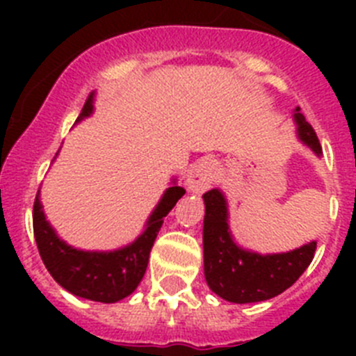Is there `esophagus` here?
<instances>
[{
    "mask_svg": "<svg viewBox=\"0 0 356 356\" xmlns=\"http://www.w3.org/2000/svg\"><path fill=\"white\" fill-rule=\"evenodd\" d=\"M216 163L210 159H203L201 162H197L187 175V180H185V185L191 193L201 194L205 193L207 188H210L216 181Z\"/></svg>",
    "mask_w": 356,
    "mask_h": 356,
    "instance_id": "obj_1",
    "label": "esophagus"
}]
</instances>
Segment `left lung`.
Listing matches in <instances>:
<instances>
[{
	"mask_svg": "<svg viewBox=\"0 0 356 356\" xmlns=\"http://www.w3.org/2000/svg\"><path fill=\"white\" fill-rule=\"evenodd\" d=\"M292 119L296 134L303 146L323 155L316 131L296 106ZM205 221H203V262L205 280L210 291L232 303H257L271 300L287 291L305 273L316 253L317 242L312 241L287 253L260 254L235 242L228 222V201L219 188L203 194Z\"/></svg>",
	"mask_w": 356,
	"mask_h": 356,
	"instance_id": "8db88e82",
	"label": "left lung"
}]
</instances>
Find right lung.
<instances>
[{
  "mask_svg": "<svg viewBox=\"0 0 356 356\" xmlns=\"http://www.w3.org/2000/svg\"><path fill=\"white\" fill-rule=\"evenodd\" d=\"M92 112L94 92L81 108L76 124L85 118H90ZM184 194L185 188L176 185V178H172L171 187L165 188L159 205L147 217L144 225L146 228L134 242L112 251H85L72 248L58 237L55 228L46 219L39 188L33 203V235H35L40 259L56 284L71 294L99 303L121 301L140 284L146 273L153 242L162 228L163 217L171 212L176 201Z\"/></svg>",
  "mask_w": 356,
  "mask_h": 356,
  "instance_id": "1",
  "label": "right lung"
}]
</instances>
